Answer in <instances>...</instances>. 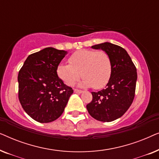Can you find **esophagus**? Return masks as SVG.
I'll return each instance as SVG.
<instances>
[{
	"label": "esophagus",
	"instance_id": "esophagus-1",
	"mask_svg": "<svg viewBox=\"0 0 159 159\" xmlns=\"http://www.w3.org/2000/svg\"><path fill=\"white\" fill-rule=\"evenodd\" d=\"M74 92H75V93H79V94H80V93H83V91L80 90H77V89H75V90H74Z\"/></svg>",
	"mask_w": 159,
	"mask_h": 159
}]
</instances>
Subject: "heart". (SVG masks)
I'll list each match as a JSON object with an SVG mask.
<instances>
[{
    "instance_id": "1",
    "label": "heart",
    "mask_w": 159,
    "mask_h": 159,
    "mask_svg": "<svg viewBox=\"0 0 159 159\" xmlns=\"http://www.w3.org/2000/svg\"><path fill=\"white\" fill-rule=\"evenodd\" d=\"M69 64H58L56 72L66 85H72L82 76V87L101 89L109 81L112 72L110 56L103 51L81 50L69 58Z\"/></svg>"
}]
</instances>
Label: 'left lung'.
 <instances>
[{
    "mask_svg": "<svg viewBox=\"0 0 159 159\" xmlns=\"http://www.w3.org/2000/svg\"><path fill=\"white\" fill-rule=\"evenodd\" d=\"M110 56L111 76L105 89L92 92L93 100L87 105L90 115L96 120L109 122L123 116L134 98L137 69L125 49L111 43L93 45Z\"/></svg>",
    "mask_w": 159,
    "mask_h": 159,
    "instance_id": "obj_1",
    "label": "left lung"
}]
</instances>
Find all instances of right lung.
Listing matches in <instances>:
<instances>
[{"mask_svg":"<svg viewBox=\"0 0 159 159\" xmlns=\"http://www.w3.org/2000/svg\"><path fill=\"white\" fill-rule=\"evenodd\" d=\"M67 51L45 48L30 55L19 71V99L23 109L40 123L57 119L72 88L58 77L56 69Z\"/></svg>","mask_w":159,"mask_h":159,"instance_id":"obj_1","label":"right lung"}]
</instances>
